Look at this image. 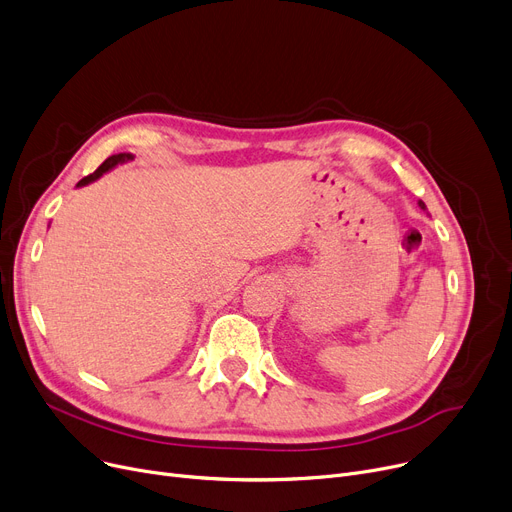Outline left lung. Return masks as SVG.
I'll use <instances>...</instances> for the list:
<instances>
[{
    "instance_id": "left-lung-1",
    "label": "left lung",
    "mask_w": 512,
    "mask_h": 512,
    "mask_svg": "<svg viewBox=\"0 0 512 512\" xmlns=\"http://www.w3.org/2000/svg\"><path fill=\"white\" fill-rule=\"evenodd\" d=\"M419 207H421V209H423V211H425V209H427V207H425V203H423V201H419Z\"/></svg>"
}]
</instances>
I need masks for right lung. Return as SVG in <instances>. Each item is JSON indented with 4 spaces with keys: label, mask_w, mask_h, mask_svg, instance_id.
I'll return each instance as SVG.
<instances>
[{
    "label": "right lung",
    "mask_w": 512,
    "mask_h": 512,
    "mask_svg": "<svg viewBox=\"0 0 512 512\" xmlns=\"http://www.w3.org/2000/svg\"><path fill=\"white\" fill-rule=\"evenodd\" d=\"M134 159V155L132 153H116V155H112V157H107L103 164L93 172V174H89V176H85L83 180H80L76 186H87V184H91V182H95L97 178H101L103 174H107L110 170H114L116 166H122V164H128V161H132Z\"/></svg>",
    "instance_id": "1"
}]
</instances>
